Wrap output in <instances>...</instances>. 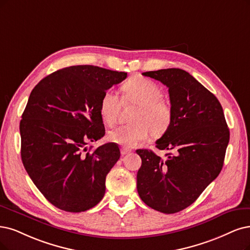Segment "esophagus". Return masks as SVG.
<instances>
[{"label": "esophagus", "instance_id": "obj_1", "mask_svg": "<svg viewBox=\"0 0 250 250\" xmlns=\"http://www.w3.org/2000/svg\"><path fill=\"white\" fill-rule=\"evenodd\" d=\"M120 151H122L123 155H125L127 153H130L132 150L130 148H127V147H122V149H120Z\"/></svg>", "mask_w": 250, "mask_h": 250}]
</instances>
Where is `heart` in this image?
<instances>
[{
    "instance_id": "obj_1",
    "label": "heart",
    "mask_w": 250,
    "mask_h": 250,
    "mask_svg": "<svg viewBox=\"0 0 250 250\" xmlns=\"http://www.w3.org/2000/svg\"><path fill=\"white\" fill-rule=\"evenodd\" d=\"M124 103L137 105L131 118L134 124L122 125L109 133V139L126 147H135L148 139L151 132L162 135L172 122L171 106L162 99V89L153 81L133 77L122 87ZM116 91L106 90L100 101V115L107 125H113L120 110Z\"/></svg>"
}]
</instances>
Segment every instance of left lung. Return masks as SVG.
<instances>
[{"label": "left lung", "instance_id": "left-lung-1", "mask_svg": "<svg viewBox=\"0 0 250 250\" xmlns=\"http://www.w3.org/2000/svg\"><path fill=\"white\" fill-rule=\"evenodd\" d=\"M169 88L172 122L156 140L163 160L153 151L138 149L142 165L137 190L150 208L176 213L195 202L223 169L229 131L217 98L181 69L144 72Z\"/></svg>", "mask_w": 250, "mask_h": 250}]
</instances>
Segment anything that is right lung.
<instances>
[{"instance_id":"add662e5","label":"right lung","mask_w":250,"mask_h":250,"mask_svg":"<svg viewBox=\"0 0 250 250\" xmlns=\"http://www.w3.org/2000/svg\"><path fill=\"white\" fill-rule=\"evenodd\" d=\"M126 75L72 66L51 73L32 90L20 125L21 161L37 188L59 209L86 211L103 199L107 174L120 156L118 145L106 143L91 152L86 145L105 135L102 96Z\"/></svg>"}]
</instances>
